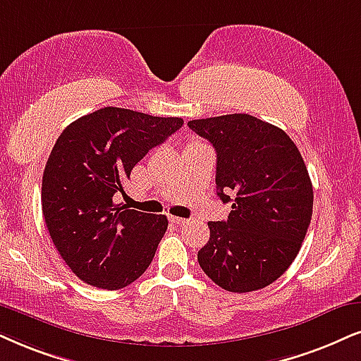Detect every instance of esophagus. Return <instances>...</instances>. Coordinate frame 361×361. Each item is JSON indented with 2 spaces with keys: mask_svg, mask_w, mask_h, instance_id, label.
I'll use <instances>...</instances> for the list:
<instances>
[{
  "mask_svg": "<svg viewBox=\"0 0 361 361\" xmlns=\"http://www.w3.org/2000/svg\"><path fill=\"white\" fill-rule=\"evenodd\" d=\"M170 221L175 223V225H180V226H183V225H186V223H190V220H185V218H178V216H171Z\"/></svg>",
  "mask_w": 361,
  "mask_h": 361,
  "instance_id": "34e87169",
  "label": "esophagus"
}]
</instances>
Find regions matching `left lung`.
I'll list each match as a JSON object with an SVG mask.
<instances>
[{
    "instance_id": "1",
    "label": "left lung",
    "mask_w": 361,
    "mask_h": 361,
    "mask_svg": "<svg viewBox=\"0 0 361 361\" xmlns=\"http://www.w3.org/2000/svg\"><path fill=\"white\" fill-rule=\"evenodd\" d=\"M188 126L213 145L218 196L231 203L228 220L208 221L200 267L226 291L264 288L288 270L312 221L313 186L302 154L285 131L245 113Z\"/></svg>"
}]
</instances>
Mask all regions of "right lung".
<instances>
[{
  "instance_id": "obj_1",
  "label": "right lung",
  "mask_w": 361,
  "mask_h": 361,
  "mask_svg": "<svg viewBox=\"0 0 361 361\" xmlns=\"http://www.w3.org/2000/svg\"><path fill=\"white\" fill-rule=\"evenodd\" d=\"M183 125L106 106L68 125L49 153L41 208L54 246L80 280L120 290L147 271L168 228L165 214L115 204L136 163Z\"/></svg>"
}]
</instances>
